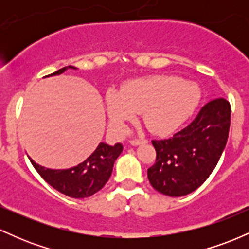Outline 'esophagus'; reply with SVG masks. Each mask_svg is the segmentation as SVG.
Masks as SVG:
<instances>
[{
	"label": "esophagus",
	"instance_id": "obj_1",
	"mask_svg": "<svg viewBox=\"0 0 249 249\" xmlns=\"http://www.w3.org/2000/svg\"><path fill=\"white\" fill-rule=\"evenodd\" d=\"M142 142H146V141H145V139H137V138H134V139H132V141H131V144H132L133 146L141 145V144H142Z\"/></svg>",
	"mask_w": 249,
	"mask_h": 249
}]
</instances>
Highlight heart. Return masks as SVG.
I'll use <instances>...</instances> for the list:
<instances>
[{
    "label": "heart",
    "mask_w": 249,
    "mask_h": 249,
    "mask_svg": "<svg viewBox=\"0 0 249 249\" xmlns=\"http://www.w3.org/2000/svg\"><path fill=\"white\" fill-rule=\"evenodd\" d=\"M201 91L193 82L173 76H153L126 85L121 92L108 91L107 110L110 127L123 133L125 124L142 113L151 132L168 134L190 118L198 107Z\"/></svg>",
    "instance_id": "obj_1"
}]
</instances>
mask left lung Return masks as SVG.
I'll list each match as a JSON object with an SVG mask.
<instances>
[{
	"instance_id": "8db88e82",
	"label": "left lung",
	"mask_w": 249,
	"mask_h": 249,
	"mask_svg": "<svg viewBox=\"0 0 249 249\" xmlns=\"http://www.w3.org/2000/svg\"><path fill=\"white\" fill-rule=\"evenodd\" d=\"M230 125V102L215 98L173 137L152 141L157 156L147 178L154 190L168 196H182L201 186L221 157Z\"/></svg>"
}]
</instances>
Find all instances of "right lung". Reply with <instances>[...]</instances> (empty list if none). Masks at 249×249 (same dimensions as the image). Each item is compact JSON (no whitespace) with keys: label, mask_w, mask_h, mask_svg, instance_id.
<instances>
[{"label":"right lung","mask_w":249,"mask_h":249,"mask_svg":"<svg viewBox=\"0 0 249 249\" xmlns=\"http://www.w3.org/2000/svg\"><path fill=\"white\" fill-rule=\"evenodd\" d=\"M68 69H76L75 67H64L56 72L48 76L61 75ZM123 151L122 144L115 146L101 142L95 152L88 159L75 167L68 170H51L36 164L30 159L31 164L50 186L70 198L83 199L92 196L104 187L112 173L113 164Z\"/></svg>","instance_id":"add662e5"}]
</instances>
